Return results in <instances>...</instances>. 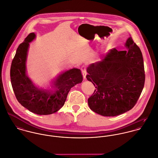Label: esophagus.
I'll use <instances>...</instances> for the list:
<instances>
[{
    "label": "esophagus",
    "mask_w": 158,
    "mask_h": 158,
    "mask_svg": "<svg viewBox=\"0 0 158 158\" xmlns=\"http://www.w3.org/2000/svg\"><path fill=\"white\" fill-rule=\"evenodd\" d=\"M81 72H82V73H83V78L84 79L86 78V66H82L81 68Z\"/></svg>",
    "instance_id": "obj_1"
}]
</instances>
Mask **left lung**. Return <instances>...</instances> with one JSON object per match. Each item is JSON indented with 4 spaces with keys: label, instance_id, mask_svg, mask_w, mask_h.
<instances>
[{
    "label": "left lung",
    "instance_id": "8db88e82",
    "mask_svg": "<svg viewBox=\"0 0 158 158\" xmlns=\"http://www.w3.org/2000/svg\"><path fill=\"white\" fill-rule=\"evenodd\" d=\"M127 50L111 49L102 61L87 68L86 78L96 89L88 98L90 110L103 116L113 117L131 110L145 83L140 49L130 36Z\"/></svg>",
    "mask_w": 158,
    "mask_h": 158
}]
</instances>
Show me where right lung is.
<instances>
[{
  "label": "right lung",
  "instance_id": "add662e5",
  "mask_svg": "<svg viewBox=\"0 0 158 158\" xmlns=\"http://www.w3.org/2000/svg\"><path fill=\"white\" fill-rule=\"evenodd\" d=\"M36 38L30 33L17 48L12 61L10 78L15 96L24 108L39 115L56 113L64 105L68 93L75 85L81 83L83 76L81 70L70 69L59 75L52 83L53 90L40 89L27 75L26 61L29 43Z\"/></svg>",
  "mask_w": 158,
  "mask_h": 158
}]
</instances>
